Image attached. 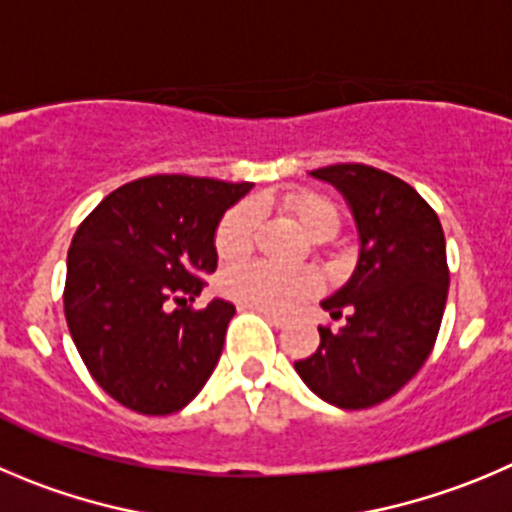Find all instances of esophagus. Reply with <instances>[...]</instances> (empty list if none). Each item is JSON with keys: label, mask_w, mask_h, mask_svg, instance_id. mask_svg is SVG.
<instances>
[{"label": "esophagus", "mask_w": 512, "mask_h": 512, "mask_svg": "<svg viewBox=\"0 0 512 512\" xmlns=\"http://www.w3.org/2000/svg\"><path fill=\"white\" fill-rule=\"evenodd\" d=\"M250 310H255V313H260V315H265V321L270 323V326H275V328H285V318H280V315H275V313H267V310H257V308H250Z\"/></svg>", "instance_id": "esophagus-1"}]
</instances>
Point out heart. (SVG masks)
<instances>
[{
    "label": "heart",
    "instance_id": "b5f03b06",
    "mask_svg": "<svg viewBox=\"0 0 512 512\" xmlns=\"http://www.w3.org/2000/svg\"><path fill=\"white\" fill-rule=\"evenodd\" d=\"M280 207L303 227V232L313 240H328L338 229V212L326 197L315 191H290L280 199ZM257 234V212L252 204H237L229 209L217 224L214 232V250L219 260L237 262L250 255ZM321 283L315 272L295 267L283 270L267 262H252V265L232 267L224 272L222 290L237 303L247 308L267 310V313H290L313 298Z\"/></svg>",
    "mask_w": 512,
    "mask_h": 512
}]
</instances>
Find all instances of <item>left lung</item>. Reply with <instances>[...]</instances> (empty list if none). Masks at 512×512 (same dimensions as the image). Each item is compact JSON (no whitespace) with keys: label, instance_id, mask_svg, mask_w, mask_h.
Returning <instances> with one entry per match:
<instances>
[{"label":"left lung","instance_id":"obj_1","mask_svg":"<svg viewBox=\"0 0 512 512\" xmlns=\"http://www.w3.org/2000/svg\"><path fill=\"white\" fill-rule=\"evenodd\" d=\"M336 186L356 219L361 252L351 280L323 300L341 331L321 326V346L295 361L313 394L338 409H369L424 366L437 341L450 288L437 212L414 186L366 164L310 171Z\"/></svg>","mask_w":512,"mask_h":512}]
</instances>
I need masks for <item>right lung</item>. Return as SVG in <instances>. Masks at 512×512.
<instances>
[{
  "mask_svg": "<svg viewBox=\"0 0 512 512\" xmlns=\"http://www.w3.org/2000/svg\"><path fill=\"white\" fill-rule=\"evenodd\" d=\"M250 189V181L143 176L80 222L68 250L65 321L90 376L123 407L174 414L212 376L234 305L186 300L217 270L219 219Z\"/></svg>",
  "mask_w": 512,
  "mask_h": 512,
  "instance_id": "obj_1",
  "label": "right lung"
}]
</instances>
